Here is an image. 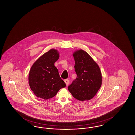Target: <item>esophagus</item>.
<instances>
[{"mask_svg": "<svg viewBox=\"0 0 135 135\" xmlns=\"http://www.w3.org/2000/svg\"><path fill=\"white\" fill-rule=\"evenodd\" d=\"M64 82L65 83L66 85V86H68L69 84V80H68V79H66L65 80H64Z\"/></svg>", "mask_w": 135, "mask_h": 135, "instance_id": "34e87169", "label": "esophagus"}]
</instances>
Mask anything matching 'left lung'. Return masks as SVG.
I'll use <instances>...</instances> for the list:
<instances>
[{"label": "left lung", "instance_id": "left-lung-1", "mask_svg": "<svg viewBox=\"0 0 135 135\" xmlns=\"http://www.w3.org/2000/svg\"><path fill=\"white\" fill-rule=\"evenodd\" d=\"M77 78L68 86L75 98L89 100L95 96L102 85V74L98 64L86 51L79 50L73 54Z\"/></svg>", "mask_w": 135, "mask_h": 135}]
</instances>
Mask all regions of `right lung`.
Masks as SVG:
<instances>
[{"label":"right lung","mask_w":135,"mask_h":135,"mask_svg":"<svg viewBox=\"0 0 135 135\" xmlns=\"http://www.w3.org/2000/svg\"><path fill=\"white\" fill-rule=\"evenodd\" d=\"M58 51L51 49L34 63L29 71V85L37 97L47 100L56 95L66 84L60 78L55 63L58 59Z\"/></svg>","instance_id":"obj_1"}]
</instances>
